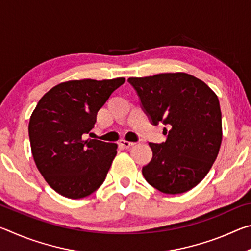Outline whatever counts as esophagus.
<instances>
[{
	"label": "esophagus",
	"mask_w": 251,
	"mask_h": 251,
	"mask_svg": "<svg viewBox=\"0 0 251 251\" xmlns=\"http://www.w3.org/2000/svg\"><path fill=\"white\" fill-rule=\"evenodd\" d=\"M120 145L124 148H129L131 146H134L135 143H131L128 141H125V139H122V141H120Z\"/></svg>",
	"instance_id": "34e87169"
}]
</instances>
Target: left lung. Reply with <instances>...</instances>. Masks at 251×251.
<instances>
[{
    "label": "left lung",
    "mask_w": 251,
    "mask_h": 251,
    "mask_svg": "<svg viewBox=\"0 0 251 251\" xmlns=\"http://www.w3.org/2000/svg\"><path fill=\"white\" fill-rule=\"evenodd\" d=\"M152 125L161 122L166 142L150 143L152 158L143 167L148 184L164 194H181L210 171L223 138L217 95L197 77L163 73L129 77Z\"/></svg>",
    "instance_id": "1"
}]
</instances>
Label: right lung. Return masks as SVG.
<instances>
[{"label":"right lung","mask_w":251,"mask_h":251,"mask_svg":"<svg viewBox=\"0 0 251 251\" xmlns=\"http://www.w3.org/2000/svg\"><path fill=\"white\" fill-rule=\"evenodd\" d=\"M125 83L114 79L69 80L46 93L33 110L28 136L34 161L62 196L79 199L100 188L117 154V144L85 139L97 112Z\"/></svg>","instance_id":"obj_1"}]
</instances>
